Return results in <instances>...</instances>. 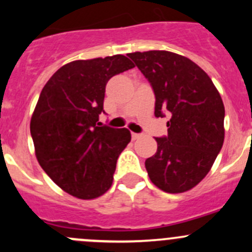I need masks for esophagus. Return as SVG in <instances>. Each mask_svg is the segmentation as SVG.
<instances>
[{"instance_id": "esophagus-1", "label": "esophagus", "mask_w": 252, "mask_h": 252, "mask_svg": "<svg viewBox=\"0 0 252 252\" xmlns=\"http://www.w3.org/2000/svg\"><path fill=\"white\" fill-rule=\"evenodd\" d=\"M140 134H136V133H131V139H133V140H136V139H139L140 138Z\"/></svg>"}]
</instances>
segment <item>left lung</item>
I'll return each mask as SVG.
<instances>
[{
    "mask_svg": "<svg viewBox=\"0 0 252 252\" xmlns=\"http://www.w3.org/2000/svg\"><path fill=\"white\" fill-rule=\"evenodd\" d=\"M154 89L155 116L169 117L168 135L155 138L145 161L150 180L171 194L188 191L207 175L224 141V105L207 73L169 51L128 53Z\"/></svg>",
    "mask_w": 252,
    "mask_h": 252,
    "instance_id": "1",
    "label": "left lung"
}]
</instances>
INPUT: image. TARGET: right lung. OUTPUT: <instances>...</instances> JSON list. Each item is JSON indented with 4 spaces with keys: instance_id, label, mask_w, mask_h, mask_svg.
I'll use <instances>...</instances> for the list:
<instances>
[{
    "instance_id": "obj_1",
    "label": "right lung",
    "mask_w": 252,
    "mask_h": 252,
    "mask_svg": "<svg viewBox=\"0 0 252 252\" xmlns=\"http://www.w3.org/2000/svg\"><path fill=\"white\" fill-rule=\"evenodd\" d=\"M123 55L67 63L42 89L30 121L37 162L72 196L93 200L113 183L118 156L131 140L126 128L98 126L106 84L134 68Z\"/></svg>"
}]
</instances>
